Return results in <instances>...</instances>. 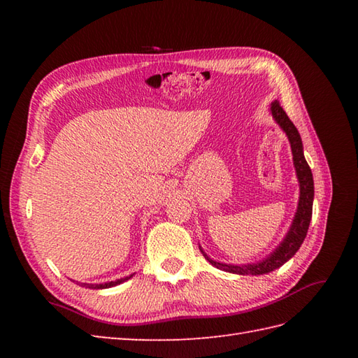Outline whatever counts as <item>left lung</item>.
Returning a JSON list of instances; mask_svg holds the SVG:
<instances>
[{
	"label": "left lung",
	"instance_id": "1",
	"mask_svg": "<svg viewBox=\"0 0 358 358\" xmlns=\"http://www.w3.org/2000/svg\"><path fill=\"white\" fill-rule=\"evenodd\" d=\"M271 112L272 117L275 118L280 127L286 132L289 143H291V149H292V155H294V166L296 171V177H299L300 181V201H299V209H296L295 218L292 222L291 229H289L286 238L283 243L275 249V252H272L266 260L255 263V264H248V266H234V264H224V263H218L214 262L212 258H209L206 254L203 252L204 258L215 268L226 271V272H232V273H238V275H262V273H268L273 269L280 268L281 264H285L289 258H292L295 255L296 250L300 249L303 240H305L308 229H309V223L310 218H313V201H314V180H313V172H310V167L306 163L305 155H303V144L300 134L296 131V127L289 117L286 115V112L281 108L278 101H273L271 104Z\"/></svg>",
	"mask_w": 358,
	"mask_h": 358
}]
</instances>
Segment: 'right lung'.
<instances>
[{"label": "right lung", "instance_id": "1", "mask_svg": "<svg viewBox=\"0 0 358 358\" xmlns=\"http://www.w3.org/2000/svg\"><path fill=\"white\" fill-rule=\"evenodd\" d=\"M132 275L129 277H124V278H120V280H115V281H109V283H103V285H89V283H81L83 287H89V289H106V287H112V286H117L120 283H123V281L129 280Z\"/></svg>", "mask_w": 358, "mask_h": 358}]
</instances>
